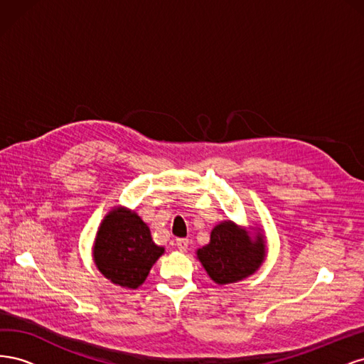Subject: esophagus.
Segmentation results:
<instances>
[{
	"label": "esophagus",
	"instance_id": "34e87169",
	"mask_svg": "<svg viewBox=\"0 0 364 364\" xmlns=\"http://www.w3.org/2000/svg\"><path fill=\"white\" fill-rule=\"evenodd\" d=\"M176 246H178L179 250L185 252L186 249L190 247V240L188 238H178V240H176Z\"/></svg>",
	"mask_w": 364,
	"mask_h": 364
}]
</instances>
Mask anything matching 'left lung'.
<instances>
[{"label":"left lung","instance_id":"left-lung-1","mask_svg":"<svg viewBox=\"0 0 364 364\" xmlns=\"http://www.w3.org/2000/svg\"><path fill=\"white\" fill-rule=\"evenodd\" d=\"M264 240L252 241L232 222L215 226L209 245L197 250L202 266L217 284H232L250 277L264 259Z\"/></svg>","mask_w":364,"mask_h":364}]
</instances>
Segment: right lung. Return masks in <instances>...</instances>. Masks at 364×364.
<instances>
[{
  "label": "right lung",
  "instance_id": "add662e5",
  "mask_svg": "<svg viewBox=\"0 0 364 364\" xmlns=\"http://www.w3.org/2000/svg\"><path fill=\"white\" fill-rule=\"evenodd\" d=\"M162 253L164 247L151 240L149 226L126 209H114L106 215L94 246L98 270L126 289L139 287Z\"/></svg>",
  "mask_w": 364,
  "mask_h": 364
}]
</instances>
